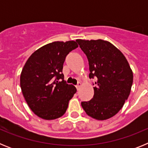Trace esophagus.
Instances as JSON below:
<instances>
[{
  "mask_svg": "<svg viewBox=\"0 0 148 148\" xmlns=\"http://www.w3.org/2000/svg\"><path fill=\"white\" fill-rule=\"evenodd\" d=\"M75 87H76V89L77 90H79V88H80V87H81V83H78V84H77L76 86H75Z\"/></svg>",
  "mask_w": 148,
  "mask_h": 148,
  "instance_id": "1",
  "label": "esophagus"
}]
</instances>
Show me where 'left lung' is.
Masks as SVG:
<instances>
[{
    "mask_svg": "<svg viewBox=\"0 0 148 148\" xmlns=\"http://www.w3.org/2000/svg\"><path fill=\"white\" fill-rule=\"evenodd\" d=\"M89 62V78H95L94 95L82 101L84 110L97 120L113 117L130 95L133 72L125 56L107 40L77 39Z\"/></svg>",
    "mask_w": 148,
    "mask_h": 148,
    "instance_id": "obj_1",
    "label": "left lung"
}]
</instances>
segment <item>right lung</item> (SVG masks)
I'll return each instance as SVG.
<instances>
[{
	"label": "right lung",
	"mask_w": 148,
	"mask_h": 148,
	"mask_svg": "<svg viewBox=\"0 0 148 148\" xmlns=\"http://www.w3.org/2000/svg\"><path fill=\"white\" fill-rule=\"evenodd\" d=\"M78 46L74 40L55 41L34 52L21 74L22 93L38 117L58 119L64 114L76 88L64 80L63 64L70 52Z\"/></svg>",
	"instance_id": "1"
}]
</instances>
